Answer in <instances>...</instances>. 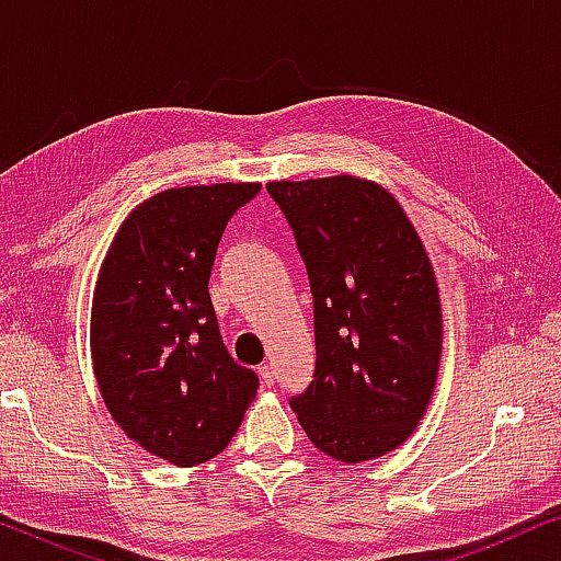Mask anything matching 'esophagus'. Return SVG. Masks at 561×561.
Here are the masks:
<instances>
[{
  "mask_svg": "<svg viewBox=\"0 0 561 561\" xmlns=\"http://www.w3.org/2000/svg\"><path fill=\"white\" fill-rule=\"evenodd\" d=\"M257 375H260V380H263L267 388H271L273 382H275V370H273V365H260V367H257Z\"/></svg>",
  "mask_w": 561,
  "mask_h": 561,
  "instance_id": "obj_1",
  "label": "esophagus"
}]
</instances>
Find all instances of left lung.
Segmentation results:
<instances>
[{
  "label": "left lung",
  "instance_id": "left-lung-1",
  "mask_svg": "<svg viewBox=\"0 0 561 561\" xmlns=\"http://www.w3.org/2000/svg\"><path fill=\"white\" fill-rule=\"evenodd\" d=\"M265 188L313 298L317 365L290 409L340 462L386 455L416 428L439 373L442 304L424 244L378 183L332 175Z\"/></svg>",
  "mask_w": 561,
  "mask_h": 561
}]
</instances>
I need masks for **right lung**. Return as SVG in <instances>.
Masks as SVG:
<instances>
[{
  "label": "right lung",
  "mask_w": 561,
  "mask_h": 561,
  "mask_svg": "<svg viewBox=\"0 0 561 561\" xmlns=\"http://www.w3.org/2000/svg\"><path fill=\"white\" fill-rule=\"evenodd\" d=\"M257 194L260 183L160 191L125 219L99 273L91 357L106 409L179 467L219 455L260 388L227 352L209 298L227 221Z\"/></svg>",
  "instance_id": "1"
}]
</instances>
